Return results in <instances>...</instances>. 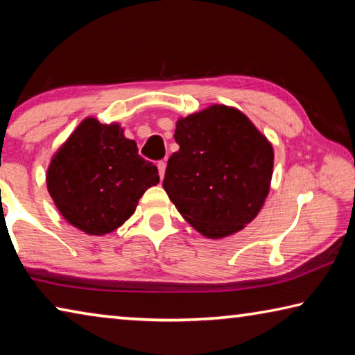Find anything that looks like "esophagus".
I'll return each mask as SVG.
<instances>
[{"label":"esophagus","mask_w":355,"mask_h":355,"mask_svg":"<svg viewBox=\"0 0 355 355\" xmlns=\"http://www.w3.org/2000/svg\"><path fill=\"white\" fill-rule=\"evenodd\" d=\"M166 166H167L166 159L159 161V163H158V172H159V177H161V178H163V177H164V173H166Z\"/></svg>","instance_id":"obj_1"}]
</instances>
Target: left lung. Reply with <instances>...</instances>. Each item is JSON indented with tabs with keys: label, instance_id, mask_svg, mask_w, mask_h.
Here are the masks:
<instances>
[{
	"label": "left lung",
	"instance_id": "obj_1",
	"mask_svg": "<svg viewBox=\"0 0 355 355\" xmlns=\"http://www.w3.org/2000/svg\"><path fill=\"white\" fill-rule=\"evenodd\" d=\"M173 137L180 150L167 161L163 186L180 214L211 239L243 230L269 192L271 142L224 105L180 119Z\"/></svg>",
	"mask_w": 355,
	"mask_h": 355
}]
</instances>
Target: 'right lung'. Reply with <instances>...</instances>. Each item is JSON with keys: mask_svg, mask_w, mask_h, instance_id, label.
Instances as JSON below:
<instances>
[{"mask_svg": "<svg viewBox=\"0 0 355 355\" xmlns=\"http://www.w3.org/2000/svg\"><path fill=\"white\" fill-rule=\"evenodd\" d=\"M159 183L158 169L137 153L117 123L87 117L53 156L46 186L71 225L87 235L111 233L135 213L137 200Z\"/></svg>", "mask_w": 355, "mask_h": 355, "instance_id": "obj_1", "label": "right lung"}]
</instances>
